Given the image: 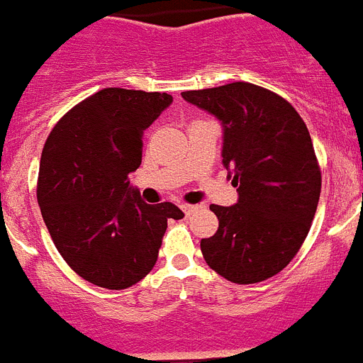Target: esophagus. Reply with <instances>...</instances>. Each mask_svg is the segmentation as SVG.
Here are the masks:
<instances>
[{"label":"esophagus","instance_id":"obj_1","mask_svg":"<svg viewBox=\"0 0 363 363\" xmlns=\"http://www.w3.org/2000/svg\"><path fill=\"white\" fill-rule=\"evenodd\" d=\"M181 208H182V212H184V214L190 216V214H194V212H196L197 208H199V205H190V203H182Z\"/></svg>","mask_w":363,"mask_h":363}]
</instances>
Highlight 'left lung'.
Instances as JSON below:
<instances>
[{
	"mask_svg": "<svg viewBox=\"0 0 363 363\" xmlns=\"http://www.w3.org/2000/svg\"><path fill=\"white\" fill-rule=\"evenodd\" d=\"M182 97L223 123V164L240 196L234 206H210L219 227L201 240L206 264L234 284L277 275L308 236L321 194L306 123L284 97L245 81Z\"/></svg>",
	"mask_w": 363,
	"mask_h": 363,
	"instance_id": "8db88e82",
	"label": "left lung"
}]
</instances>
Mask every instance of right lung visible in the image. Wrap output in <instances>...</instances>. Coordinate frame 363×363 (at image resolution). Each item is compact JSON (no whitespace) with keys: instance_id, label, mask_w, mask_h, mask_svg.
<instances>
[{"instance_id":"obj_1","label":"right lung","mask_w":363,"mask_h":363,"mask_svg":"<svg viewBox=\"0 0 363 363\" xmlns=\"http://www.w3.org/2000/svg\"><path fill=\"white\" fill-rule=\"evenodd\" d=\"M172 103L166 92L103 88L57 121L42 149L36 199L55 247L79 277L125 290L153 269L173 203L130 190L144 130Z\"/></svg>"}]
</instances>
